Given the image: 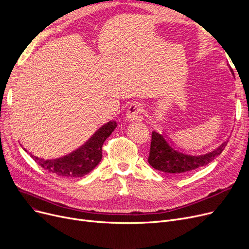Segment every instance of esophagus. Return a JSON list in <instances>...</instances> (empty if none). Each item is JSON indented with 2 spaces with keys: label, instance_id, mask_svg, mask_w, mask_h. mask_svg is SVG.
Returning <instances> with one entry per match:
<instances>
[{
  "label": "esophagus",
  "instance_id": "esophagus-1",
  "mask_svg": "<svg viewBox=\"0 0 249 249\" xmlns=\"http://www.w3.org/2000/svg\"><path fill=\"white\" fill-rule=\"evenodd\" d=\"M141 107L140 105L138 104H132L127 110V114H126V118L128 121H141L142 117L140 115L141 113Z\"/></svg>",
  "mask_w": 249,
  "mask_h": 249
}]
</instances>
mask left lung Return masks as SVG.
<instances>
[{"label":"left lung","instance_id":"1","mask_svg":"<svg viewBox=\"0 0 249 249\" xmlns=\"http://www.w3.org/2000/svg\"><path fill=\"white\" fill-rule=\"evenodd\" d=\"M227 142L205 154H189L175 148L162 134L153 131L148 162L153 168L166 174H188L213 161L224 150Z\"/></svg>","mask_w":249,"mask_h":249}]
</instances>
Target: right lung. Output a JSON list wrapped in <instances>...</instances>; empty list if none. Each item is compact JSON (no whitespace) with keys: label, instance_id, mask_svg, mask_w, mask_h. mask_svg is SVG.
Here are the masks:
<instances>
[{"label":"right lung","instance_id":"1","mask_svg":"<svg viewBox=\"0 0 249 249\" xmlns=\"http://www.w3.org/2000/svg\"><path fill=\"white\" fill-rule=\"evenodd\" d=\"M117 127L116 121L104 124L84 145L58 159H41L32 155V159L46 171L64 178H81L88 175L102 160V146ZM24 150L27 152L24 148Z\"/></svg>","mask_w":249,"mask_h":249}]
</instances>
